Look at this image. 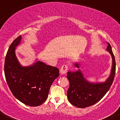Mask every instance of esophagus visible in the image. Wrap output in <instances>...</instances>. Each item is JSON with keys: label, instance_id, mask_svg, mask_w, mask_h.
I'll use <instances>...</instances> for the list:
<instances>
[{"label": "esophagus", "instance_id": "34e87169", "mask_svg": "<svg viewBox=\"0 0 120 120\" xmlns=\"http://www.w3.org/2000/svg\"><path fill=\"white\" fill-rule=\"evenodd\" d=\"M68 70V65L67 64H64L61 68V70H60V72H61V74H65L67 73Z\"/></svg>", "mask_w": 120, "mask_h": 120}]
</instances>
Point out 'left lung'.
<instances>
[{"label": "left lung", "mask_w": 120, "mask_h": 120, "mask_svg": "<svg viewBox=\"0 0 120 120\" xmlns=\"http://www.w3.org/2000/svg\"><path fill=\"white\" fill-rule=\"evenodd\" d=\"M107 51L111 54L112 66L111 74L107 80L102 83H92L85 79L80 70L67 73L70 86L67 91V98L73 105L77 108H84L92 106L99 101L107 93L114 81L115 75V60L112 47L108 43ZM79 68V64H75Z\"/></svg>", "instance_id": "1"}]
</instances>
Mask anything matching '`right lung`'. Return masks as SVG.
<instances>
[{"mask_svg": "<svg viewBox=\"0 0 120 120\" xmlns=\"http://www.w3.org/2000/svg\"><path fill=\"white\" fill-rule=\"evenodd\" d=\"M19 36L11 43L6 53L4 71L6 82L14 97L23 103L37 106L46 100L53 82L59 76V69L41 61L23 67L15 55L21 42Z\"/></svg>", "mask_w": 120, "mask_h": 120, "instance_id": "1", "label": "right lung"}]
</instances>
